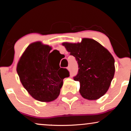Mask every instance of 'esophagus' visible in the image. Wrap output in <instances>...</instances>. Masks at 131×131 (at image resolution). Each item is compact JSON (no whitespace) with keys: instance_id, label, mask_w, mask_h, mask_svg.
I'll return each instance as SVG.
<instances>
[{"instance_id":"esophagus-1","label":"esophagus","mask_w":131,"mask_h":131,"mask_svg":"<svg viewBox=\"0 0 131 131\" xmlns=\"http://www.w3.org/2000/svg\"><path fill=\"white\" fill-rule=\"evenodd\" d=\"M67 69L68 70H70V66H69V67H67Z\"/></svg>"}]
</instances>
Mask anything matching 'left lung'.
Returning <instances> with one entry per match:
<instances>
[{
	"label": "left lung",
	"mask_w": 131,
	"mask_h": 131,
	"mask_svg": "<svg viewBox=\"0 0 131 131\" xmlns=\"http://www.w3.org/2000/svg\"><path fill=\"white\" fill-rule=\"evenodd\" d=\"M62 45L78 61L79 71L74 80L80 83L82 96L96 100L108 90L115 72L114 59L100 43L83 38L81 42H64Z\"/></svg>",
	"instance_id": "obj_1"
}]
</instances>
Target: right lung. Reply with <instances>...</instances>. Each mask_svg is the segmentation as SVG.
Returning <instances> with one entry per match:
<instances>
[{
	"instance_id": "obj_1",
	"label": "right lung",
	"mask_w": 131,
	"mask_h": 131,
	"mask_svg": "<svg viewBox=\"0 0 131 131\" xmlns=\"http://www.w3.org/2000/svg\"><path fill=\"white\" fill-rule=\"evenodd\" d=\"M51 50V46L41 42L32 43L17 66L19 80L28 94L37 101L46 103L58 98L63 79L69 76L67 69L60 68L56 61L49 58ZM63 72L65 74L62 75Z\"/></svg>"
}]
</instances>
